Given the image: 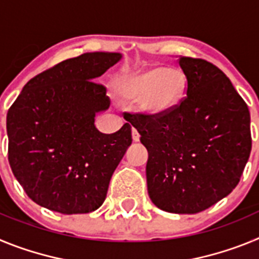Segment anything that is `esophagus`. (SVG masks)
<instances>
[{
  "mask_svg": "<svg viewBox=\"0 0 259 259\" xmlns=\"http://www.w3.org/2000/svg\"><path fill=\"white\" fill-rule=\"evenodd\" d=\"M132 139H134L135 143L140 141V134H139V131H137L136 128H132Z\"/></svg>",
  "mask_w": 259,
  "mask_h": 259,
  "instance_id": "34e87169",
  "label": "esophagus"
}]
</instances>
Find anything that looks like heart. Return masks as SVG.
I'll return each instance as SVG.
<instances>
[{"mask_svg": "<svg viewBox=\"0 0 259 259\" xmlns=\"http://www.w3.org/2000/svg\"><path fill=\"white\" fill-rule=\"evenodd\" d=\"M187 84V76L179 68L148 67L122 77L116 91L125 101L140 100L143 113L163 115L182 102Z\"/></svg>", "mask_w": 259, "mask_h": 259, "instance_id": "heart-1", "label": "heart"}]
</instances>
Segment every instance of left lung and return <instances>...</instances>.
Masks as SVG:
<instances>
[{
    "instance_id": "left-lung-1",
    "label": "left lung",
    "mask_w": 259,
    "mask_h": 259,
    "mask_svg": "<svg viewBox=\"0 0 259 259\" xmlns=\"http://www.w3.org/2000/svg\"><path fill=\"white\" fill-rule=\"evenodd\" d=\"M187 97L163 115L128 114L148 150L155 206L175 214L209 209L235 189L251 150L248 105L210 62L179 57Z\"/></svg>"
}]
</instances>
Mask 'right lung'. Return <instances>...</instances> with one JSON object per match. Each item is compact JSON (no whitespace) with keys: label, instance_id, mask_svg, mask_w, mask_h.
I'll use <instances>...</instances> for the list:
<instances>
[{"label":"right lung","instance_id":"right-lung-1","mask_svg":"<svg viewBox=\"0 0 259 259\" xmlns=\"http://www.w3.org/2000/svg\"><path fill=\"white\" fill-rule=\"evenodd\" d=\"M120 53H84L32 77L8 111L9 162L33 202L61 214H85L106 198L109 183L132 144L131 124L96 128L109 109L106 88L92 80Z\"/></svg>","mask_w":259,"mask_h":259}]
</instances>
